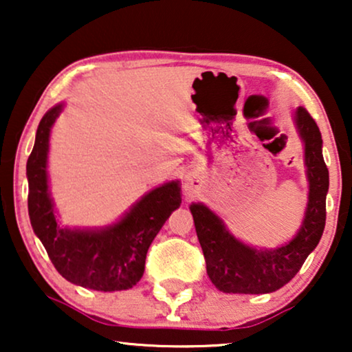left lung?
<instances>
[{"label":"left lung","instance_id":"obj_1","mask_svg":"<svg viewBox=\"0 0 352 352\" xmlns=\"http://www.w3.org/2000/svg\"><path fill=\"white\" fill-rule=\"evenodd\" d=\"M295 124L305 142V165L309 197L305 219L290 242L276 250H256L240 242L223 219L204 204H192L197 237L204 250L206 274L219 292L263 295L282 288L300 271L317 247L325 228L329 170L322 155L319 126L306 109L295 112Z\"/></svg>","mask_w":352,"mask_h":352}]
</instances>
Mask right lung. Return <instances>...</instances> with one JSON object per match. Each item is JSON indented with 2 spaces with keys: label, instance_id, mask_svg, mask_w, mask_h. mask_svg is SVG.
Masks as SVG:
<instances>
[{
  "label": "right lung",
  "instance_id": "add662e5",
  "mask_svg": "<svg viewBox=\"0 0 352 352\" xmlns=\"http://www.w3.org/2000/svg\"><path fill=\"white\" fill-rule=\"evenodd\" d=\"M64 109L47 110L36 129L27 160L28 216L57 272L75 285L120 292L141 280L146 254L158 230L181 205L179 181L166 182L144 195L118 223L102 229L60 228L47 186L50 133Z\"/></svg>",
  "mask_w": 352,
  "mask_h": 352
}]
</instances>
